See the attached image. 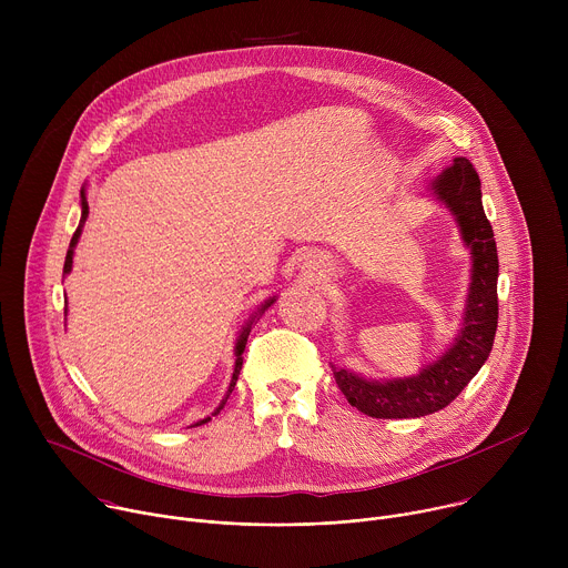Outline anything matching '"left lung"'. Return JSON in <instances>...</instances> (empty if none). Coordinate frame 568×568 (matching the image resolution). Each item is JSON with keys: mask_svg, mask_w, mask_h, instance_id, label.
Returning <instances> with one entry per match:
<instances>
[{"mask_svg": "<svg viewBox=\"0 0 568 568\" xmlns=\"http://www.w3.org/2000/svg\"><path fill=\"white\" fill-rule=\"evenodd\" d=\"M436 197L449 206L471 250V285L463 328L454 346L416 377L368 382L346 368L333 366V375L346 399L371 418H420L445 409L488 359L499 321V256L490 220L480 202V180L469 159L456 156L432 184Z\"/></svg>", "mask_w": 568, "mask_h": 568, "instance_id": "8db88e82", "label": "left lung"}]
</instances>
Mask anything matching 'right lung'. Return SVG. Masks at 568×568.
I'll use <instances>...</instances> for the list:
<instances>
[{
    "instance_id": "obj_1",
    "label": "right lung",
    "mask_w": 568,
    "mask_h": 568,
    "mask_svg": "<svg viewBox=\"0 0 568 568\" xmlns=\"http://www.w3.org/2000/svg\"><path fill=\"white\" fill-rule=\"evenodd\" d=\"M80 197H83V200H80V204H83V215H80V224H78V229H75V233H73L71 242H69V252H67V258H64V274H69V272H71V263H73V247H75V242H78V237H80V231H83V224H85L88 213H90V206H88V200H85V191H80ZM274 301H276V298L265 301V305L258 310V314H263V312H265ZM250 331H252V323H247V328L242 331V335H240V339H237V344H235V368H233V377H231L229 390H226L224 399L220 402V407L215 409V414H220V409H222L224 404H226V399H229V395H231V390H233V386H235V382H237V375H240V368H242V353H245ZM215 414H213V416H215ZM209 420H211V418H204V420H200L197 425H204V423H209ZM197 425H195V427H197Z\"/></svg>"
}]
</instances>
